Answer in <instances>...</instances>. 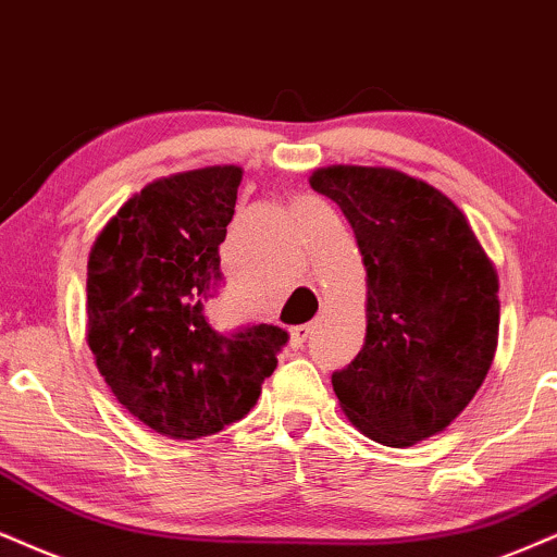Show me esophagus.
<instances>
[{
	"mask_svg": "<svg viewBox=\"0 0 557 557\" xmlns=\"http://www.w3.org/2000/svg\"><path fill=\"white\" fill-rule=\"evenodd\" d=\"M312 333V325L307 322V325H297L292 327V348H301L307 343V338H310Z\"/></svg>",
	"mask_w": 557,
	"mask_h": 557,
	"instance_id": "esophagus-1",
	"label": "esophagus"
}]
</instances>
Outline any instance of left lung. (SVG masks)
<instances>
[{
	"instance_id": "8db88e82",
	"label": "left lung",
	"mask_w": 557,
	"mask_h": 557,
	"mask_svg": "<svg viewBox=\"0 0 557 557\" xmlns=\"http://www.w3.org/2000/svg\"><path fill=\"white\" fill-rule=\"evenodd\" d=\"M341 206L367 265V338L333 372L343 413L384 446L438 434L468 408L498 346V273L462 211L389 168L310 175Z\"/></svg>"
}]
</instances>
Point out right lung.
Listing matches in <instances>:
<instances>
[{"label": "right lung", "mask_w": 557, "mask_h": 557, "mask_svg": "<svg viewBox=\"0 0 557 557\" xmlns=\"http://www.w3.org/2000/svg\"><path fill=\"white\" fill-rule=\"evenodd\" d=\"M239 181L235 164L160 177L89 250L87 346L115 400L162 436L190 442L245 418L289 341L278 325L219 333L206 320Z\"/></svg>", "instance_id": "right-lung-1"}]
</instances>
